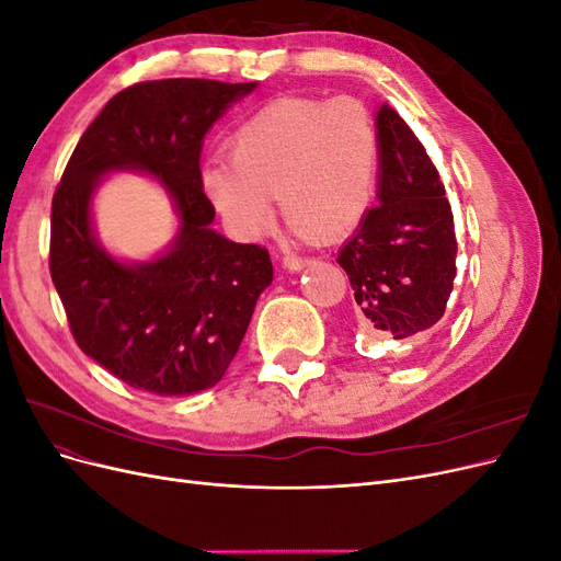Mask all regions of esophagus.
<instances>
[{
	"instance_id": "obj_1",
	"label": "esophagus",
	"mask_w": 561,
	"mask_h": 561,
	"mask_svg": "<svg viewBox=\"0 0 561 561\" xmlns=\"http://www.w3.org/2000/svg\"><path fill=\"white\" fill-rule=\"evenodd\" d=\"M311 264V257H304V254H285L283 266L287 271H301Z\"/></svg>"
}]
</instances>
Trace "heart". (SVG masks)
<instances>
[{"mask_svg": "<svg viewBox=\"0 0 561 561\" xmlns=\"http://www.w3.org/2000/svg\"><path fill=\"white\" fill-rule=\"evenodd\" d=\"M379 128L358 98H278L229 138V159L203 165L201 182L241 239L271 225L280 194L297 233L342 239L377 196Z\"/></svg>", "mask_w": 561, "mask_h": 561, "instance_id": "1", "label": "heart"}]
</instances>
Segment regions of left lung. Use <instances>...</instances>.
Masks as SVG:
<instances>
[{
    "mask_svg": "<svg viewBox=\"0 0 561 561\" xmlns=\"http://www.w3.org/2000/svg\"><path fill=\"white\" fill-rule=\"evenodd\" d=\"M379 206L369 208L339 252L358 304L360 328L375 336L410 339L445 316L456 278L454 215L426 147L383 105Z\"/></svg>",
    "mask_w": 561,
    "mask_h": 561,
    "instance_id": "1",
    "label": "left lung"
}]
</instances>
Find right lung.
<instances>
[{"label": "right lung", "instance_id": "obj_1", "mask_svg": "<svg viewBox=\"0 0 561 561\" xmlns=\"http://www.w3.org/2000/svg\"><path fill=\"white\" fill-rule=\"evenodd\" d=\"M257 83L140 81L118 91L81 135L50 206L48 268L77 346L110 375L173 398L213 388L239 351L264 287L268 250L210 229L203 135ZM114 167H140L167 184L183 229L163 259L126 267L90 233L94 184Z\"/></svg>", "mask_w": 561, "mask_h": 561}]
</instances>
